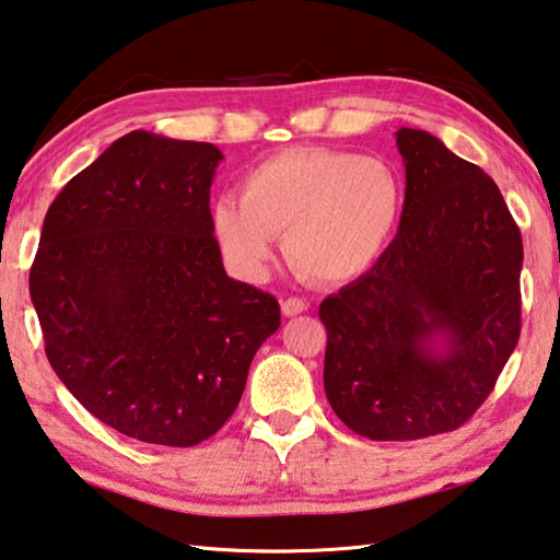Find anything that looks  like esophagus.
I'll list each match as a JSON object with an SVG mask.
<instances>
[{
    "label": "esophagus",
    "mask_w": 560,
    "mask_h": 560,
    "mask_svg": "<svg viewBox=\"0 0 560 560\" xmlns=\"http://www.w3.org/2000/svg\"><path fill=\"white\" fill-rule=\"evenodd\" d=\"M281 311H283V316H299V314H303V311H308V303L299 296H289L281 301Z\"/></svg>",
    "instance_id": "obj_1"
}]
</instances>
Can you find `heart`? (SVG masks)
<instances>
[{
	"label": "heart",
	"mask_w": 560,
	"mask_h": 560,
	"mask_svg": "<svg viewBox=\"0 0 560 560\" xmlns=\"http://www.w3.org/2000/svg\"><path fill=\"white\" fill-rule=\"evenodd\" d=\"M405 210L397 170L381 158L346 150L299 148L264 160L244 175L240 200L212 205V234L230 269L259 281L277 254L324 283L371 271L390 249Z\"/></svg>",
	"instance_id": "obj_1"
}]
</instances>
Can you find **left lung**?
Returning <instances> with one entry per match:
<instances>
[{
    "label": "left lung",
    "instance_id": "obj_1",
    "mask_svg": "<svg viewBox=\"0 0 560 560\" xmlns=\"http://www.w3.org/2000/svg\"><path fill=\"white\" fill-rule=\"evenodd\" d=\"M405 210L390 249L320 303L324 387L368 440L457 430L487 400L521 330V232L485 170L428 130L395 132Z\"/></svg>",
    "mask_w": 560,
    "mask_h": 560
}]
</instances>
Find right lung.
Masks as SVG:
<instances>
[{"instance_id":"obj_1","label":"right lung","mask_w":560,"mask_h":560,"mask_svg":"<svg viewBox=\"0 0 560 560\" xmlns=\"http://www.w3.org/2000/svg\"><path fill=\"white\" fill-rule=\"evenodd\" d=\"M224 155L150 130L118 138L44 217L30 273L46 358L126 438L192 447L230 420L279 301L226 277L210 187Z\"/></svg>"}]
</instances>
